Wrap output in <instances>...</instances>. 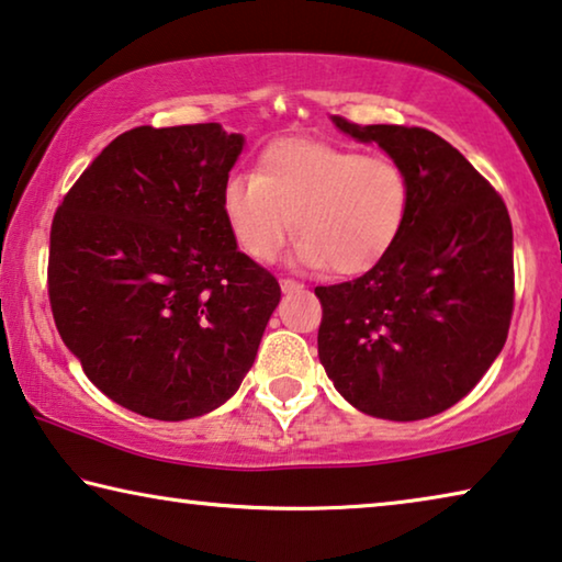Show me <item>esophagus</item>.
Returning <instances> with one entry per match:
<instances>
[{"instance_id":"esophagus-1","label":"esophagus","mask_w":562,"mask_h":562,"mask_svg":"<svg viewBox=\"0 0 562 562\" xmlns=\"http://www.w3.org/2000/svg\"><path fill=\"white\" fill-rule=\"evenodd\" d=\"M280 288H282V292H300L305 288L303 282H297V280H292V278H282L280 280Z\"/></svg>"}]
</instances>
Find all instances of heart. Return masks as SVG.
<instances>
[{
    "instance_id": "b5f03b06",
    "label": "heart",
    "mask_w": 562,
    "mask_h": 562,
    "mask_svg": "<svg viewBox=\"0 0 562 562\" xmlns=\"http://www.w3.org/2000/svg\"><path fill=\"white\" fill-rule=\"evenodd\" d=\"M222 209L239 249L257 262L278 257L295 222L300 262L361 274L404 232L412 181L389 156L288 138L262 150L255 173L229 176Z\"/></svg>"
}]
</instances>
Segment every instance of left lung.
Wrapping results in <instances>:
<instances>
[{
	"mask_svg": "<svg viewBox=\"0 0 562 562\" xmlns=\"http://www.w3.org/2000/svg\"><path fill=\"white\" fill-rule=\"evenodd\" d=\"M412 181V209L391 252L361 278L315 288L317 356L358 412L418 422L472 391L507 340L515 307L513 222L502 196L437 133L358 125Z\"/></svg>",
	"mask_w": 562,
	"mask_h": 562,
	"instance_id": "left-lung-1",
	"label": "left lung"
}]
</instances>
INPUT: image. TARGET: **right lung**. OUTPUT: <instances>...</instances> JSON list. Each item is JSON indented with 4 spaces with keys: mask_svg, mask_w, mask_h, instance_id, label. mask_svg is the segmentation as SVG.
<instances>
[{
    "mask_svg": "<svg viewBox=\"0 0 562 562\" xmlns=\"http://www.w3.org/2000/svg\"><path fill=\"white\" fill-rule=\"evenodd\" d=\"M241 146L220 123L138 125L55 212L57 333L88 379L140 416L183 422L222 406L280 303L274 274L239 252L222 209Z\"/></svg>",
    "mask_w": 562,
    "mask_h": 562,
    "instance_id": "add662e5",
    "label": "right lung"
}]
</instances>
